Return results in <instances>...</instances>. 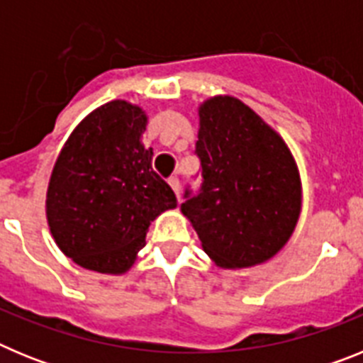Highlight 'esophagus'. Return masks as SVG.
<instances>
[{
	"label": "esophagus",
	"mask_w": 363,
	"mask_h": 363,
	"mask_svg": "<svg viewBox=\"0 0 363 363\" xmlns=\"http://www.w3.org/2000/svg\"><path fill=\"white\" fill-rule=\"evenodd\" d=\"M169 185H171V189L174 191L176 198H178V201H179V179L172 176V178H169Z\"/></svg>",
	"instance_id": "obj_1"
}]
</instances>
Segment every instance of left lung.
Listing matches in <instances>:
<instances>
[{
  "label": "left lung",
  "mask_w": 363,
  "mask_h": 363,
  "mask_svg": "<svg viewBox=\"0 0 363 363\" xmlns=\"http://www.w3.org/2000/svg\"><path fill=\"white\" fill-rule=\"evenodd\" d=\"M200 194L182 213L220 269L271 259L289 242L301 213V179L284 138L249 105L213 96L198 107Z\"/></svg>",
  "instance_id": "1"
}]
</instances>
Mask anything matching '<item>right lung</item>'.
<instances>
[{"mask_svg":"<svg viewBox=\"0 0 363 363\" xmlns=\"http://www.w3.org/2000/svg\"><path fill=\"white\" fill-rule=\"evenodd\" d=\"M147 120L142 107L112 99L83 118L60 150L45 209L54 242L79 267L127 272L150 221L176 209L142 143Z\"/></svg>","mask_w":363,"mask_h":363,"instance_id":"1","label":"right lung"}]
</instances>
